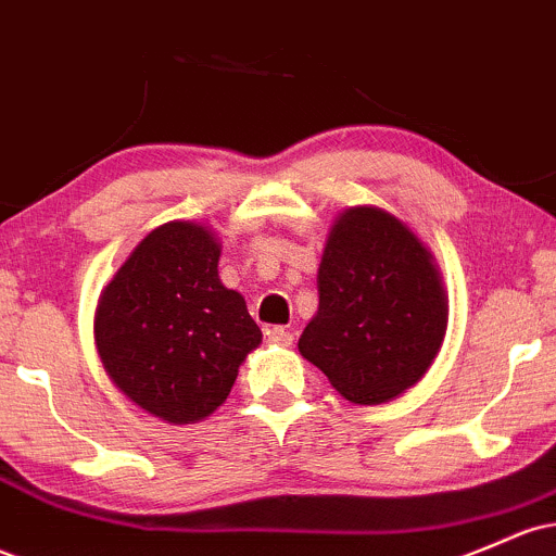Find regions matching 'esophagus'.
Masks as SVG:
<instances>
[{
  "instance_id": "esophagus-1",
  "label": "esophagus",
  "mask_w": 556,
  "mask_h": 556,
  "mask_svg": "<svg viewBox=\"0 0 556 556\" xmlns=\"http://www.w3.org/2000/svg\"><path fill=\"white\" fill-rule=\"evenodd\" d=\"M292 340H295V338H292L290 329H285V327H271V329H268V343L288 348V345H292Z\"/></svg>"
}]
</instances>
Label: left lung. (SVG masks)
<instances>
[{
    "mask_svg": "<svg viewBox=\"0 0 556 556\" xmlns=\"http://www.w3.org/2000/svg\"><path fill=\"white\" fill-rule=\"evenodd\" d=\"M319 311L298 351L351 404H386L435 362L448 298L432 253L393 213L345 208L329 229Z\"/></svg>",
    "mask_w": 556,
    "mask_h": 556,
    "instance_id": "1",
    "label": "left lung"
}]
</instances>
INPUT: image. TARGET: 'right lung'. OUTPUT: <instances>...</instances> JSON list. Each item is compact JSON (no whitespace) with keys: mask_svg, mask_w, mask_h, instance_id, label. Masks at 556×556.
Listing matches in <instances>:
<instances>
[{"mask_svg":"<svg viewBox=\"0 0 556 556\" xmlns=\"http://www.w3.org/2000/svg\"><path fill=\"white\" fill-rule=\"evenodd\" d=\"M218 255L208 227L168 222L131 250L97 303L102 367L163 422H200L216 412L261 345L245 298L218 279Z\"/></svg>","mask_w":556,"mask_h":556,"instance_id":"add662e5","label":"right lung"}]
</instances>
